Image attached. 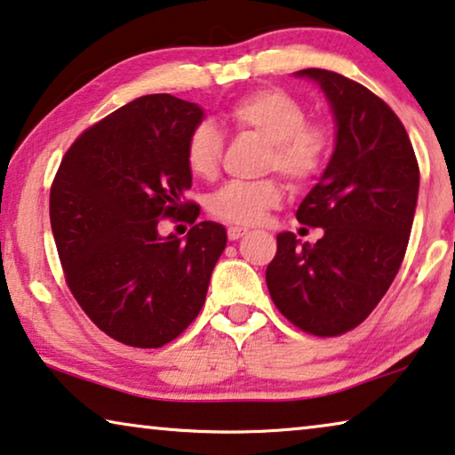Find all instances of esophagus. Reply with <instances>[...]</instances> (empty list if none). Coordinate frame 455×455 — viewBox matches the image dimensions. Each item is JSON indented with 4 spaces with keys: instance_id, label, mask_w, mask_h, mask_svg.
Listing matches in <instances>:
<instances>
[{
    "instance_id": "34e87169",
    "label": "esophagus",
    "mask_w": 455,
    "mask_h": 455,
    "mask_svg": "<svg viewBox=\"0 0 455 455\" xmlns=\"http://www.w3.org/2000/svg\"><path fill=\"white\" fill-rule=\"evenodd\" d=\"M246 234H248L246 228H235V226L228 228V238L229 240H240L242 235H246Z\"/></svg>"
}]
</instances>
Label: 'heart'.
<instances>
[{"instance_id": "heart-1", "label": "heart", "mask_w": 455, "mask_h": 455, "mask_svg": "<svg viewBox=\"0 0 455 455\" xmlns=\"http://www.w3.org/2000/svg\"><path fill=\"white\" fill-rule=\"evenodd\" d=\"M226 121L238 131L267 143L265 168L279 172L293 187L318 179L332 151V133L326 124L307 123V110L298 98L283 90H259L235 100ZM223 137L212 123H199L187 141V164L196 179L212 180L220 170ZM283 201L275 179L259 182H228L209 201L217 220L234 226H254Z\"/></svg>"}]
</instances>
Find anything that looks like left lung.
<instances>
[{
    "instance_id": "left-lung-1",
    "label": "left lung",
    "mask_w": 455,
    "mask_h": 455,
    "mask_svg": "<svg viewBox=\"0 0 455 455\" xmlns=\"http://www.w3.org/2000/svg\"><path fill=\"white\" fill-rule=\"evenodd\" d=\"M320 85L337 124L331 162L298 209L322 228L309 243L276 235L268 293L289 322L315 337H339L379 304L403 265L419 196V164L394 110L357 82L301 69Z\"/></svg>"
}]
</instances>
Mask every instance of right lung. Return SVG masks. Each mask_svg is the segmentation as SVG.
Here are the masks:
<instances>
[{
	"mask_svg": "<svg viewBox=\"0 0 455 455\" xmlns=\"http://www.w3.org/2000/svg\"><path fill=\"white\" fill-rule=\"evenodd\" d=\"M203 108L170 94L124 104L77 137L51 187V228L65 281L88 318L123 345L157 348L199 315L221 223L201 221L164 239V216L196 221L187 201L190 131Z\"/></svg>",
	"mask_w": 455,
	"mask_h": 455,
	"instance_id": "1",
	"label": "right lung"
}]
</instances>
